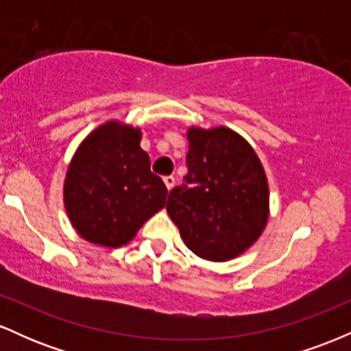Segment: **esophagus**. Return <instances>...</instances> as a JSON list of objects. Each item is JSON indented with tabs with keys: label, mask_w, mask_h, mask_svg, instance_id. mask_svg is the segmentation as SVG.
<instances>
[{
	"label": "esophagus",
	"mask_w": 351,
	"mask_h": 351,
	"mask_svg": "<svg viewBox=\"0 0 351 351\" xmlns=\"http://www.w3.org/2000/svg\"><path fill=\"white\" fill-rule=\"evenodd\" d=\"M163 181H165V184H167V188H168V189H171L173 186H175V176H173V175L165 176Z\"/></svg>",
	"instance_id": "esophagus-1"
}]
</instances>
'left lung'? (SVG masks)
<instances>
[{"label":"left lung","mask_w":351,"mask_h":351,"mask_svg":"<svg viewBox=\"0 0 351 351\" xmlns=\"http://www.w3.org/2000/svg\"><path fill=\"white\" fill-rule=\"evenodd\" d=\"M188 173L168 196L167 211L184 244L208 261L239 256L261 236L269 189L256 152L226 127L188 132Z\"/></svg>","instance_id":"1"}]
</instances>
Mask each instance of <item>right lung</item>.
Returning a JSON list of instances; mask_svg holds the SVG:
<instances>
[{
	"mask_svg": "<svg viewBox=\"0 0 351 351\" xmlns=\"http://www.w3.org/2000/svg\"><path fill=\"white\" fill-rule=\"evenodd\" d=\"M138 128L108 122L92 132L72 160L64 201L72 226L90 243L119 247L167 203L163 180L150 170Z\"/></svg>",
	"mask_w": 351,
	"mask_h": 351,
	"instance_id": "1",
	"label": "right lung"
}]
</instances>
